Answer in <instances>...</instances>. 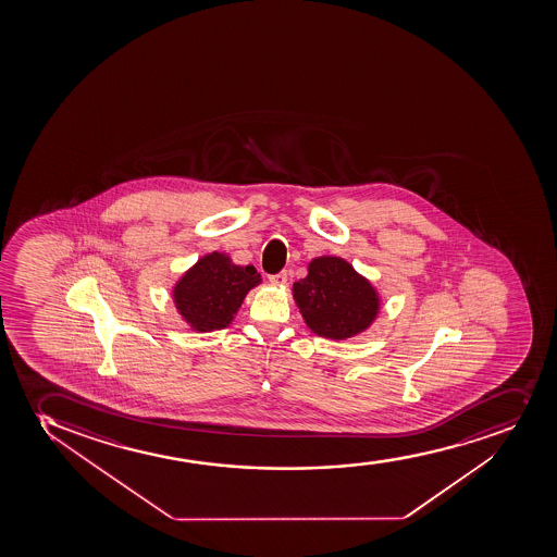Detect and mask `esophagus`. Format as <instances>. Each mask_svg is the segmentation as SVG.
I'll list each match as a JSON object with an SVG mask.
<instances>
[{"label":"esophagus","mask_w":557,"mask_h":557,"mask_svg":"<svg viewBox=\"0 0 557 557\" xmlns=\"http://www.w3.org/2000/svg\"><path fill=\"white\" fill-rule=\"evenodd\" d=\"M270 283L274 285H285L287 283V272H277V274L269 275Z\"/></svg>","instance_id":"1"}]
</instances>
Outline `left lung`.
<instances>
[{"instance_id": "obj_1", "label": "left lung", "mask_w": 557, "mask_h": 557, "mask_svg": "<svg viewBox=\"0 0 557 557\" xmlns=\"http://www.w3.org/2000/svg\"><path fill=\"white\" fill-rule=\"evenodd\" d=\"M293 290L307 325L325 338H349L377 317V294L341 258L312 259L309 274Z\"/></svg>"}]
</instances>
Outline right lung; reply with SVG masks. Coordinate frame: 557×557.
<instances>
[{"instance_id": "right-lung-1", "label": "right lung", "mask_w": 557, "mask_h": 557, "mask_svg": "<svg viewBox=\"0 0 557 557\" xmlns=\"http://www.w3.org/2000/svg\"><path fill=\"white\" fill-rule=\"evenodd\" d=\"M259 282L261 275L251 264L239 267L213 251L180 280L174 304L195 330H222L234 320L246 293Z\"/></svg>"}]
</instances>
